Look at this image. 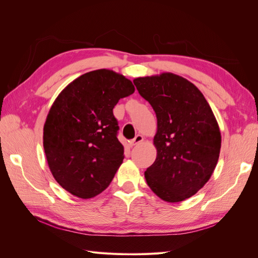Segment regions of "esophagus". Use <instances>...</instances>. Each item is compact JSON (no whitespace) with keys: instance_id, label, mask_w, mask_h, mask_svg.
<instances>
[{"instance_id":"34e87169","label":"esophagus","mask_w":258,"mask_h":258,"mask_svg":"<svg viewBox=\"0 0 258 258\" xmlns=\"http://www.w3.org/2000/svg\"><path fill=\"white\" fill-rule=\"evenodd\" d=\"M144 140V138L141 136V135H138V136H136L135 137V139H132L131 141H130V145L131 146H135V145H137V144H139V143H141L142 141Z\"/></svg>"}]
</instances>
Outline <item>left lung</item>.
I'll return each mask as SVG.
<instances>
[{"mask_svg": "<svg viewBox=\"0 0 258 258\" xmlns=\"http://www.w3.org/2000/svg\"><path fill=\"white\" fill-rule=\"evenodd\" d=\"M134 83L157 117V157L145 171L146 183L162 200L183 201L216 167L222 138L215 116L201 91L181 76L162 73Z\"/></svg>", "mask_w": 258, "mask_h": 258, "instance_id": "left-lung-1", "label": "left lung"}]
</instances>
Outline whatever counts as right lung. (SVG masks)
<instances>
[{
	"label": "right lung",
	"mask_w": 258,
	"mask_h": 258,
	"mask_svg": "<svg viewBox=\"0 0 258 258\" xmlns=\"http://www.w3.org/2000/svg\"><path fill=\"white\" fill-rule=\"evenodd\" d=\"M135 86L111 70L83 74L61 91L44 124L43 144L54 179L76 197L88 199L110 185L123 160L117 139V102Z\"/></svg>",
	"instance_id": "add662e5"
}]
</instances>
